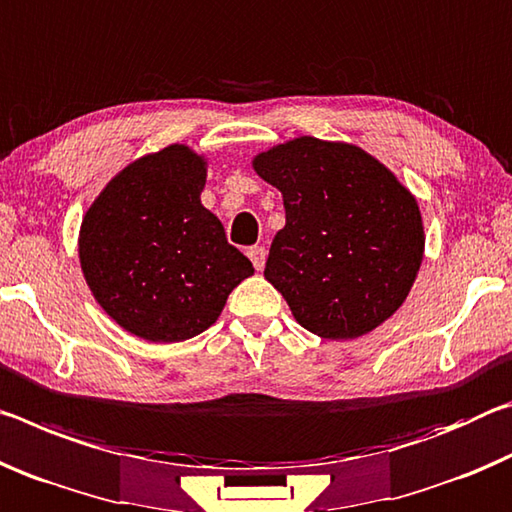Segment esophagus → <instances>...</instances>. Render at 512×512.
Masks as SVG:
<instances>
[{
	"mask_svg": "<svg viewBox=\"0 0 512 512\" xmlns=\"http://www.w3.org/2000/svg\"><path fill=\"white\" fill-rule=\"evenodd\" d=\"M246 255L250 257V262L257 268V271H264V264H266V248L262 246H250L246 250Z\"/></svg>",
	"mask_w": 512,
	"mask_h": 512,
	"instance_id": "34e87169",
	"label": "esophagus"
}]
</instances>
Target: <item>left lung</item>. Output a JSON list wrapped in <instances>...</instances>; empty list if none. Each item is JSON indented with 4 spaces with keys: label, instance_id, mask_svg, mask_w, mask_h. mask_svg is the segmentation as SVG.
<instances>
[{
    "label": "left lung",
    "instance_id": "left-lung-1",
    "mask_svg": "<svg viewBox=\"0 0 512 512\" xmlns=\"http://www.w3.org/2000/svg\"><path fill=\"white\" fill-rule=\"evenodd\" d=\"M259 178L282 192L287 223L264 277L311 334L352 341L391 318L424 257L415 196L357 144L293 137L253 155Z\"/></svg>",
    "mask_w": 512,
    "mask_h": 512
}]
</instances>
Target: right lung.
<instances>
[{
  "label": "right lung",
  "mask_w": 512,
  "mask_h": 512,
  "mask_svg": "<svg viewBox=\"0 0 512 512\" xmlns=\"http://www.w3.org/2000/svg\"><path fill=\"white\" fill-rule=\"evenodd\" d=\"M207 158L169 144L126 164L83 214L79 262L101 309L128 334L178 343L216 323L255 273L203 207Z\"/></svg>",
  "instance_id": "add662e5"
}]
</instances>
